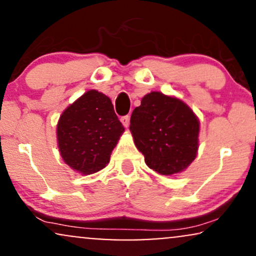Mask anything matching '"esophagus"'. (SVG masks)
Returning <instances> with one entry per match:
<instances>
[{"mask_svg": "<svg viewBox=\"0 0 256 256\" xmlns=\"http://www.w3.org/2000/svg\"><path fill=\"white\" fill-rule=\"evenodd\" d=\"M120 122H122V125H124L125 128H128V125H130V116H122V118L120 119Z\"/></svg>", "mask_w": 256, "mask_h": 256, "instance_id": "1", "label": "esophagus"}]
</instances>
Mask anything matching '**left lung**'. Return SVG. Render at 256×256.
Here are the masks:
<instances>
[{
	"label": "left lung",
	"mask_w": 256,
	"mask_h": 256,
	"mask_svg": "<svg viewBox=\"0 0 256 256\" xmlns=\"http://www.w3.org/2000/svg\"><path fill=\"white\" fill-rule=\"evenodd\" d=\"M130 131L146 166L162 176L184 171L198 155V116L182 100L158 91L132 112Z\"/></svg>",
	"instance_id": "left-lung-1"
}]
</instances>
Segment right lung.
I'll list each match as a JSON object with an SVG mask.
<instances>
[{
	"instance_id": "obj_1",
	"label": "right lung",
	"mask_w": 256,
	"mask_h": 256,
	"mask_svg": "<svg viewBox=\"0 0 256 256\" xmlns=\"http://www.w3.org/2000/svg\"><path fill=\"white\" fill-rule=\"evenodd\" d=\"M110 98L89 90L62 112L56 128L64 161L82 174L101 171L124 132Z\"/></svg>"
}]
</instances>
